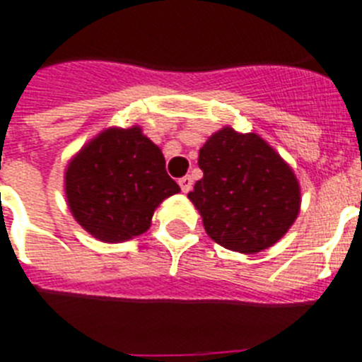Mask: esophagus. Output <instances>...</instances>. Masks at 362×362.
Here are the masks:
<instances>
[{
	"instance_id": "1",
	"label": "esophagus",
	"mask_w": 362,
	"mask_h": 362,
	"mask_svg": "<svg viewBox=\"0 0 362 362\" xmlns=\"http://www.w3.org/2000/svg\"><path fill=\"white\" fill-rule=\"evenodd\" d=\"M178 184H180V189L184 191V193H189L191 187H193V178H191V177H182L180 180H178Z\"/></svg>"
}]
</instances>
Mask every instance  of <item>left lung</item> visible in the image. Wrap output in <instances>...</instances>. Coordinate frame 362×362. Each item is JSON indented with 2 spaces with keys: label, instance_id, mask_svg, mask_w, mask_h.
I'll list each match as a JSON object with an SVG mask.
<instances>
[{
  "label": "left lung",
  "instance_id": "1",
  "mask_svg": "<svg viewBox=\"0 0 362 362\" xmlns=\"http://www.w3.org/2000/svg\"><path fill=\"white\" fill-rule=\"evenodd\" d=\"M199 168L204 177L187 199L216 244L253 255L288 233L300 209V187L259 134L222 127L200 149Z\"/></svg>",
  "mask_w": 362,
  "mask_h": 362
}]
</instances>
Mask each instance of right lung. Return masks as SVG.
<instances>
[{
  "instance_id": "add662e5",
  "label": "right lung",
  "mask_w": 362,
  "mask_h": 362,
  "mask_svg": "<svg viewBox=\"0 0 362 362\" xmlns=\"http://www.w3.org/2000/svg\"><path fill=\"white\" fill-rule=\"evenodd\" d=\"M178 191L160 147L138 125L102 131L65 169L72 216L102 242H124L146 233L156 207Z\"/></svg>"
}]
</instances>
